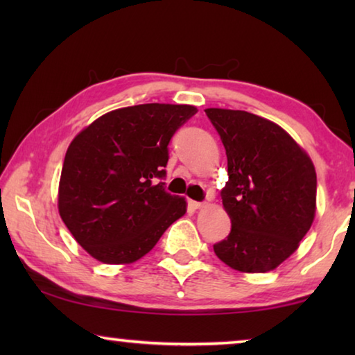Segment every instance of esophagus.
<instances>
[{"instance_id":"obj_1","label":"esophagus","mask_w":355,"mask_h":355,"mask_svg":"<svg viewBox=\"0 0 355 355\" xmlns=\"http://www.w3.org/2000/svg\"><path fill=\"white\" fill-rule=\"evenodd\" d=\"M188 205L192 209H199L205 207V202H196V200H188Z\"/></svg>"}]
</instances>
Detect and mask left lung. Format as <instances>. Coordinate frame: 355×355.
<instances>
[{
  "label": "left lung",
  "instance_id": "left-lung-1",
  "mask_svg": "<svg viewBox=\"0 0 355 355\" xmlns=\"http://www.w3.org/2000/svg\"><path fill=\"white\" fill-rule=\"evenodd\" d=\"M225 147L230 216L214 254L241 272H268L299 248L316 209V172L309 155L271 120L248 111L205 110Z\"/></svg>",
  "mask_w": 355,
  "mask_h": 355
}]
</instances>
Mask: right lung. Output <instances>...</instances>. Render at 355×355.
Wrapping results in <instances>:
<instances>
[{
    "label": "right lung",
    "mask_w": 355,
    "mask_h": 355,
    "mask_svg": "<svg viewBox=\"0 0 355 355\" xmlns=\"http://www.w3.org/2000/svg\"><path fill=\"white\" fill-rule=\"evenodd\" d=\"M197 112L189 105L147 103L98 117L69 146L59 182V214L98 261L139 260L186 213L164 189L169 142Z\"/></svg>",
    "instance_id": "obj_1"
}]
</instances>
